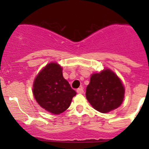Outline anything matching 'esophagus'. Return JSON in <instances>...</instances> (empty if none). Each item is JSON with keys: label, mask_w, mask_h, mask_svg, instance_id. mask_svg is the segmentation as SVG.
<instances>
[{"label": "esophagus", "mask_w": 149, "mask_h": 149, "mask_svg": "<svg viewBox=\"0 0 149 149\" xmlns=\"http://www.w3.org/2000/svg\"><path fill=\"white\" fill-rule=\"evenodd\" d=\"M76 91H77V93L78 94H83L84 93V89H83V88H78L77 90H76Z\"/></svg>", "instance_id": "obj_1"}]
</instances>
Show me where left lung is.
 Returning <instances> with one entry per match:
<instances>
[{
    "label": "left lung",
    "instance_id": "1",
    "mask_svg": "<svg viewBox=\"0 0 149 149\" xmlns=\"http://www.w3.org/2000/svg\"><path fill=\"white\" fill-rule=\"evenodd\" d=\"M125 89L119 78L109 69L91 76L86 97L91 106L102 113L110 112L121 104Z\"/></svg>",
    "mask_w": 149,
    "mask_h": 149
}]
</instances>
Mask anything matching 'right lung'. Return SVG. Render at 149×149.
Instances as JSON below:
<instances>
[{
  "instance_id": "add662e5",
  "label": "right lung",
  "mask_w": 149,
  "mask_h": 149,
  "mask_svg": "<svg viewBox=\"0 0 149 149\" xmlns=\"http://www.w3.org/2000/svg\"><path fill=\"white\" fill-rule=\"evenodd\" d=\"M33 94L39 104L52 114L66 110L76 92L63 76L62 68L51 63L40 72L34 80Z\"/></svg>"
}]
</instances>
